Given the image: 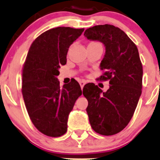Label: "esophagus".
Returning <instances> with one entry per match:
<instances>
[{"instance_id": "34e87169", "label": "esophagus", "mask_w": 160, "mask_h": 160, "mask_svg": "<svg viewBox=\"0 0 160 160\" xmlns=\"http://www.w3.org/2000/svg\"><path fill=\"white\" fill-rule=\"evenodd\" d=\"M86 82L85 81V80H80V87H81V89H82V88H83V86L86 84Z\"/></svg>"}]
</instances>
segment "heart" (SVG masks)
<instances>
[{"mask_svg": "<svg viewBox=\"0 0 160 160\" xmlns=\"http://www.w3.org/2000/svg\"><path fill=\"white\" fill-rule=\"evenodd\" d=\"M94 43H95V42H94Z\"/></svg>", "mask_w": 160, "mask_h": 160, "instance_id": "1", "label": "heart"}]
</instances>
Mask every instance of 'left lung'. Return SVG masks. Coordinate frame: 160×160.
Here are the masks:
<instances>
[{
	"instance_id": "obj_1",
	"label": "left lung",
	"mask_w": 160,
	"mask_h": 160,
	"mask_svg": "<svg viewBox=\"0 0 160 160\" xmlns=\"http://www.w3.org/2000/svg\"><path fill=\"white\" fill-rule=\"evenodd\" d=\"M84 36L105 47L100 64L101 70L105 71L99 80H109L110 84L105 92L92 82L84 86L89 122L95 132L115 135L131 120L141 95L143 68L138 50L123 31L112 25L89 28Z\"/></svg>"
}]
</instances>
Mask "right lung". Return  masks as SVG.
Instances as JSON below:
<instances>
[{
    "instance_id": "right-lung-1",
    "label": "right lung",
    "mask_w": 160,
    "mask_h": 160,
    "mask_svg": "<svg viewBox=\"0 0 160 160\" xmlns=\"http://www.w3.org/2000/svg\"><path fill=\"white\" fill-rule=\"evenodd\" d=\"M84 28L57 27L38 36L31 45L22 70V92L34 126L49 137H60L68 129L70 112L82 95L74 79L61 88L58 69L67 62L69 47Z\"/></svg>"
}]
</instances>
